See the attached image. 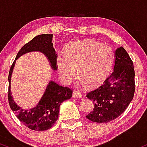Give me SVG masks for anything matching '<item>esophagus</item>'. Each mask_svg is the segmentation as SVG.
I'll use <instances>...</instances> for the list:
<instances>
[{
    "label": "esophagus",
    "instance_id": "esophagus-1",
    "mask_svg": "<svg viewBox=\"0 0 147 147\" xmlns=\"http://www.w3.org/2000/svg\"><path fill=\"white\" fill-rule=\"evenodd\" d=\"M73 97L74 98H82V94L80 92L78 91H74L73 92Z\"/></svg>",
    "mask_w": 147,
    "mask_h": 147
}]
</instances>
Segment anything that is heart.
Returning a JSON list of instances; mask_svg holds the SVG:
<instances>
[{"mask_svg":"<svg viewBox=\"0 0 147 147\" xmlns=\"http://www.w3.org/2000/svg\"><path fill=\"white\" fill-rule=\"evenodd\" d=\"M114 61L115 53L111 47L94 40L77 41L67 46L65 55L57 54L56 67L65 83L73 80L77 69L80 83L93 87L108 77Z\"/></svg>","mask_w":147,"mask_h":147,"instance_id":"b5f03b06","label":"heart"}]
</instances>
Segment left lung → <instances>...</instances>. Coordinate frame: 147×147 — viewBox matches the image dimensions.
Segmentation results:
<instances>
[{
	"instance_id": "8db88e82",
	"label": "left lung",
	"mask_w": 147,
	"mask_h": 147,
	"mask_svg": "<svg viewBox=\"0 0 147 147\" xmlns=\"http://www.w3.org/2000/svg\"><path fill=\"white\" fill-rule=\"evenodd\" d=\"M113 72L98 88L86 96L94 103L86 117L96 123H108L119 117L133 100L135 92L133 63L123 47L115 53Z\"/></svg>"
}]
</instances>
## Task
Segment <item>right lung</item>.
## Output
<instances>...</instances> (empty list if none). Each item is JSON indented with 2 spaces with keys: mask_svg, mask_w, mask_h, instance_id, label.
I'll return each instance as SVG.
<instances>
[{
  "mask_svg": "<svg viewBox=\"0 0 147 147\" xmlns=\"http://www.w3.org/2000/svg\"><path fill=\"white\" fill-rule=\"evenodd\" d=\"M53 34H43L36 36L27 43L18 52L15 60L13 62L9 72V92L8 100L11 110L16 114V117L26 126L31 130L42 131L49 129L53 126L58 119L61 103L72 96V90L69 87H62L53 80L48 83L44 94L37 104L30 109L24 110L19 106L14 100L11 92V78L16 61L24 54L30 52H40L47 57L53 70H57V54L53 45Z\"/></svg>",
  "mask_w": 147,
  "mask_h": 147,
  "instance_id": "obj_1",
  "label": "right lung"
}]
</instances>
